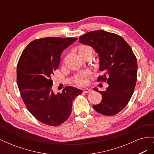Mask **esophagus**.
<instances>
[{"mask_svg": "<svg viewBox=\"0 0 154 154\" xmlns=\"http://www.w3.org/2000/svg\"><path fill=\"white\" fill-rule=\"evenodd\" d=\"M83 92H84L85 93H89V92H92V90L91 89V88H85V89L83 90Z\"/></svg>", "mask_w": 154, "mask_h": 154, "instance_id": "esophagus-1", "label": "esophagus"}]
</instances>
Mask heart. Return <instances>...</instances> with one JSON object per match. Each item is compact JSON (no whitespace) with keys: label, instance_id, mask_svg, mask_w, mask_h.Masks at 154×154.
<instances>
[{"label":"heart","instance_id":"obj_1","mask_svg":"<svg viewBox=\"0 0 154 154\" xmlns=\"http://www.w3.org/2000/svg\"><path fill=\"white\" fill-rule=\"evenodd\" d=\"M79 54H82V53H89L91 54L93 53V49L89 45H81L80 48H79L78 50ZM91 72L89 71H85V72H82L79 73L76 75L74 76L73 80L76 83H77L78 85H85L87 84V78L91 76Z\"/></svg>","mask_w":154,"mask_h":154}]
</instances>
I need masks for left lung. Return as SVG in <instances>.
<instances>
[{
	"label": "left lung",
	"instance_id": "8db88e82",
	"mask_svg": "<svg viewBox=\"0 0 154 154\" xmlns=\"http://www.w3.org/2000/svg\"><path fill=\"white\" fill-rule=\"evenodd\" d=\"M79 42L91 46L98 54L100 70L103 72L98 81L106 82L101 103L93 105L97 112L114 116L123 110L133 94L137 82V62L133 51L122 36L103 30L88 32L79 38Z\"/></svg>",
	"mask_w": 154,
	"mask_h": 154
}]
</instances>
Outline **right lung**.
Here are the masks:
<instances>
[{
  "mask_svg": "<svg viewBox=\"0 0 154 154\" xmlns=\"http://www.w3.org/2000/svg\"><path fill=\"white\" fill-rule=\"evenodd\" d=\"M76 38L47 37L32 41L23 51L17 69V82L22 99L29 112L39 122L57 127L71 115L72 101L83 92L65 87L54 94L52 78L63 51Z\"/></svg>",
  "mask_w": 154,
  "mask_h": 154,
  "instance_id": "1",
  "label": "right lung"
}]
</instances>
